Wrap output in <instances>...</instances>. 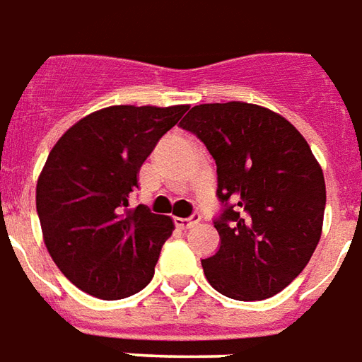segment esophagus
I'll list each match as a JSON object with an SVG mask.
<instances>
[{
  "label": "esophagus",
  "mask_w": 362,
  "mask_h": 362,
  "mask_svg": "<svg viewBox=\"0 0 362 362\" xmlns=\"http://www.w3.org/2000/svg\"><path fill=\"white\" fill-rule=\"evenodd\" d=\"M195 224H199V215L189 216V218H176V226L182 230H189L194 228Z\"/></svg>",
  "instance_id": "34e87169"
}]
</instances>
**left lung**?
Instances as JSON below:
<instances>
[{
  "label": "left lung",
  "mask_w": 362,
  "mask_h": 362,
  "mask_svg": "<svg viewBox=\"0 0 362 362\" xmlns=\"http://www.w3.org/2000/svg\"><path fill=\"white\" fill-rule=\"evenodd\" d=\"M213 155L224 211L221 247L203 259L209 284L238 301L276 296L307 267L322 234L326 184L301 132L267 107H192L180 122Z\"/></svg>",
  "instance_id": "1"
}]
</instances>
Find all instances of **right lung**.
<instances>
[{
  "label": "right lung",
  "instance_id": "add662e5",
  "mask_svg": "<svg viewBox=\"0 0 362 362\" xmlns=\"http://www.w3.org/2000/svg\"><path fill=\"white\" fill-rule=\"evenodd\" d=\"M188 105H113L72 124L47 155L36 209L53 263L86 293L115 301L151 282L170 216L128 209L138 174Z\"/></svg>",
  "mask_w": 362,
  "mask_h": 362
}]
</instances>
